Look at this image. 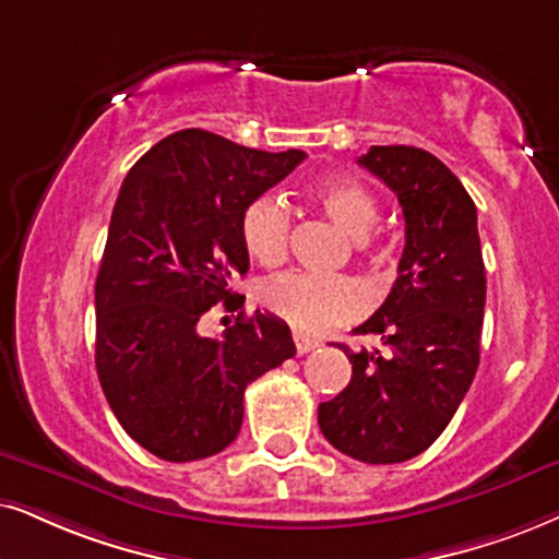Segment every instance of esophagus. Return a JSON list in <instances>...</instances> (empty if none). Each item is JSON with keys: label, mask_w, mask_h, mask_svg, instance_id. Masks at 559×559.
Returning <instances> with one entry per match:
<instances>
[{"label": "esophagus", "mask_w": 559, "mask_h": 559, "mask_svg": "<svg viewBox=\"0 0 559 559\" xmlns=\"http://www.w3.org/2000/svg\"><path fill=\"white\" fill-rule=\"evenodd\" d=\"M294 345H296V353H309V350H314L317 345H320V341H314V337H309V335H304V332L294 330Z\"/></svg>", "instance_id": "34e87169"}]
</instances>
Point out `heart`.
<instances>
[{
    "instance_id": "heart-1",
    "label": "heart",
    "mask_w": 559,
    "mask_h": 559,
    "mask_svg": "<svg viewBox=\"0 0 559 559\" xmlns=\"http://www.w3.org/2000/svg\"><path fill=\"white\" fill-rule=\"evenodd\" d=\"M312 195L337 229L350 239H358V250H371L369 235L379 222V203L369 188L358 180L343 178L320 182ZM288 229H292V216L286 203L275 195H260L247 203L239 222V237L247 255L260 265H278L286 258ZM260 301L294 328L322 332L361 312L364 294L356 281L345 275L294 271L265 281L260 288Z\"/></svg>"
}]
</instances>
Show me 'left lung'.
Here are the masks:
<instances>
[{
	"label": "left lung",
	"instance_id": "left-lung-1",
	"mask_svg": "<svg viewBox=\"0 0 559 559\" xmlns=\"http://www.w3.org/2000/svg\"><path fill=\"white\" fill-rule=\"evenodd\" d=\"M358 165L390 186L405 216V250L384 304L356 332L384 350H341L348 386L317 409L324 438L366 464L426 451L462 405L479 364L485 263L477 209L441 159L418 146H371Z\"/></svg>",
	"mask_w": 559,
	"mask_h": 559
}]
</instances>
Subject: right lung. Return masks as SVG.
Masks as SVG:
<instances>
[{
	"label": "right lung",
	"mask_w": 559,
	"mask_h": 559,
	"mask_svg": "<svg viewBox=\"0 0 559 559\" xmlns=\"http://www.w3.org/2000/svg\"><path fill=\"white\" fill-rule=\"evenodd\" d=\"M304 157L186 129L154 144L118 190L95 284V366L126 433L165 462L227 449L247 384L296 353L273 314L239 312L222 337L198 322L218 301L231 312L245 301L229 288L250 267L242 211Z\"/></svg>",
	"instance_id": "add662e5"
}]
</instances>
